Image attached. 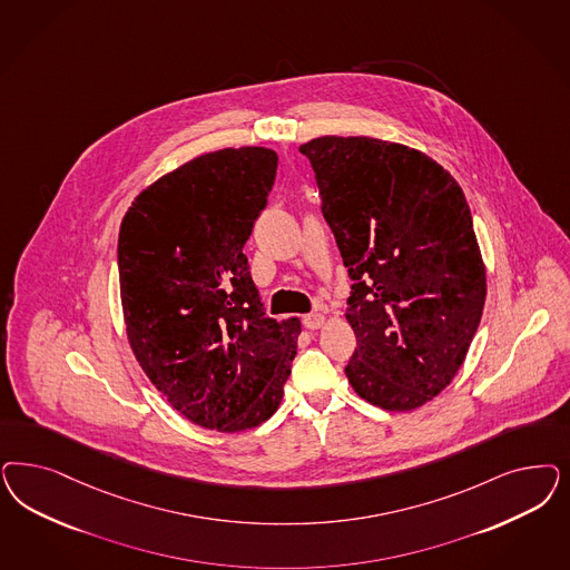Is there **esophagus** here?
Segmentation results:
<instances>
[{
	"mask_svg": "<svg viewBox=\"0 0 570 570\" xmlns=\"http://www.w3.org/2000/svg\"><path fill=\"white\" fill-rule=\"evenodd\" d=\"M302 323H304L306 330H321L325 325V316L321 313L304 314Z\"/></svg>",
	"mask_w": 570,
	"mask_h": 570,
	"instance_id": "34e87169",
	"label": "esophagus"
}]
</instances>
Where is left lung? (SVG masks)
I'll return each mask as SVG.
<instances>
[{"label": "left lung", "mask_w": 570, "mask_h": 570, "mask_svg": "<svg viewBox=\"0 0 570 570\" xmlns=\"http://www.w3.org/2000/svg\"><path fill=\"white\" fill-rule=\"evenodd\" d=\"M352 292L350 386L413 411L451 384L474 340L487 271L455 178L422 150L367 136L302 145Z\"/></svg>", "instance_id": "obj_1"}]
</instances>
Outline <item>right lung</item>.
<instances>
[{
  "instance_id": "add662e5",
  "label": "right lung",
  "mask_w": 570,
  "mask_h": 570,
  "mask_svg": "<svg viewBox=\"0 0 570 570\" xmlns=\"http://www.w3.org/2000/svg\"><path fill=\"white\" fill-rule=\"evenodd\" d=\"M276 164L264 147L202 155L147 186L119 228L129 346L167 403L209 430L266 422L292 373L299 318L266 316L243 254Z\"/></svg>"
}]
</instances>
